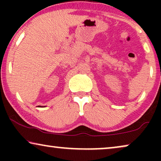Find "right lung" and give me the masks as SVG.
<instances>
[{
  "label": "right lung",
  "mask_w": 161,
  "mask_h": 161,
  "mask_svg": "<svg viewBox=\"0 0 161 161\" xmlns=\"http://www.w3.org/2000/svg\"><path fill=\"white\" fill-rule=\"evenodd\" d=\"M39 107H41V106H39Z\"/></svg>",
  "instance_id": "1"
}]
</instances>
